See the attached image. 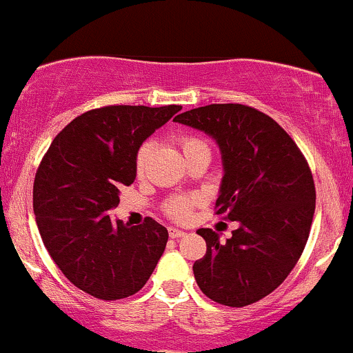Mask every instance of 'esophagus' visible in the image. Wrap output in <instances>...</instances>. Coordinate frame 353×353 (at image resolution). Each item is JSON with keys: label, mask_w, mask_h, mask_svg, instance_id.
I'll use <instances>...</instances> for the list:
<instances>
[{"label": "esophagus", "mask_w": 353, "mask_h": 353, "mask_svg": "<svg viewBox=\"0 0 353 353\" xmlns=\"http://www.w3.org/2000/svg\"><path fill=\"white\" fill-rule=\"evenodd\" d=\"M168 233H170V236H172V239H180V236L187 235V233H185L183 230H178V228H170Z\"/></svg>", "instance_id": "esophagus-1"}]
</instances>
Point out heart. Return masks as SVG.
<instances>
[{
    "instance_id": "heart-1",
    "label": "heart",
    "mask_w": 353,
    "mask_h": 353,
    "mask_svg": "<svg viewBox=\"0 0 353 353\" xmlns=\"http://www.w3.org/2000/svg\"><path fill=\"white\" fill-rule=\"evenodd\" d=\"M178 142H180L181 151H183L185 156L194 154V152H201V151L209 152V145L205 144L202 139L192 137V135H183V137L178 139ZM149 149H151V145L144 144L137 152V159H135V170H137L139 175H141L142 170H144L145 159H148V154H149ZM195 202H197V199L187 197V195L173 197L172 201L166 204V212H168L172 218L178 219V221H185V219L190 218L192 208H194Z\"/></svg>"
}]
</instances>
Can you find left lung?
Wrapping results in <instances>:
<instances>
[{"label":"left lung","instance_id":"obj_1","mask_svg":"<svg viewBox=\"0 0 353 353\" xmlns=\"http://www.w3.org/2000/svg\"><path fill=\"white\" fill-rule=\"evenodd\" d=\"M173 121L212 137L223 178L216 214L239 223L226 242L199 228L205 256L194 263L202 294L230 307L257 302L280 287L309 239L316 209L312 173L290 135L243 104H209Z\"/></svg>","mask_w":353,"mask_h":353}]
</instances>
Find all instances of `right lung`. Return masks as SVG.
<instances>
[{
  "instance_id": "1",
  "label": "right lung",
  "mask_w": 353,
  "mask_h": 353,
  "mask_svg": "<svg viewBox=\"0 0 353 353\" xmlns=\"http://www.w3.org/2000/svg\"><path fill=\"white\" fill-rule=\"evenodd\" d=\"M181 106H106L70 121L54 137L34 180L41 239L61 273L85 294L118 300L137 294L154 271L168 230L152 218L130 226L108 212L134 183L142 142Z\"/></svg>"
}]
</instances>
